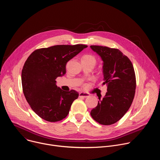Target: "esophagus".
I'll use <instances>...</instances> for the list:
<instances>
[{"instance_id":"obj_1","label":"esophagus","mask_w":160,"mask_h":160,"mask_svg":"<svg viewBox=\"0 0 160 160\" xmlns=\"http://www.w3.org/2000/svg\"><path fill=\"white\" fill-rule=\"evenodd\" d=\"M89 96V95L88 94H87V93H85V92H80V94H79V97L80 98H87V97H88Z\"/></svg>"}]
</instances>
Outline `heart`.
<instances>
[{
  "instance_id": "b5f03b06",
  "label": "heart",
  "mask_w": 160,
  "mask_h": 160,
  "mask_svg": "<svg viewBox=\"0 0 160 160\" xmlns=\"http://www.w3.org/2000/svg\"><path fill=\"white\" fill-rule=\"evenodd\" d=\"M82 61H85L89 62L90 63L93 64L94 65H95L96 63V58L94 56L91 55V54H85V55H84L82 58Z\"/></svg>"
}]
</instances>
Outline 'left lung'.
<instances>
[{
  "label": "left lung",
  "instance_id": "obj_1",
  "mask_svg": "<svg viewBox=\"0 0 160 160\" xmlns=\"http://www.w3.org/2000/svg\"><path fill=\"white\" fill-rule=\"evenodd\" d=\"M103 61L104 82L107 92L90 115L99 123L112 125L119 121L130 108L134 98L136 80L132 62L117 49L90 45Z\"/></svg>",
  "mask_w": 160,
  "mask_h": 160
}]
</instances>
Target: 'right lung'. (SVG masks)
Here are the masks:
<instances>
[{"label":"right lung","instance_id":"1","mask_svg":"<svg viewBox=\"0 0 160 160\" xmlns=\"http://www.w3.org/2000/svg\"><path fill=\"white\" fill-rule=\"evenodd\" d=\"M87 45H58L33 51L21 72L25 97L32 110L41 118L56 122L66 118L78 93L74 90H62L56 79L66 73L68 61Z\"/></svg>","mask_w":160,"mask_h":160}]
</instances>
